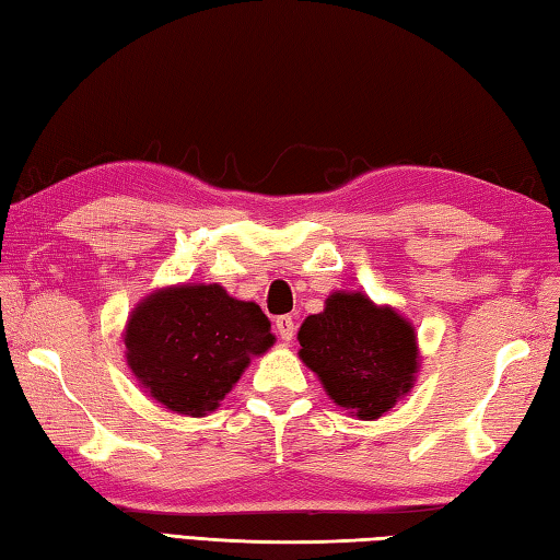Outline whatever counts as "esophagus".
I'll list each match as a JSON object with an SVG mask.
<instances>
[{
	"label": "esophagus",
	"instance_id": "34e87169",
	"mask_svg": "<svg viewBox=\"0 0 560 560\" xmlns=\"http://www.w3.org/2000/svg\"><path fill=\"white\" fill-rule=\"evenodd\" d=\"M273 325H277V332L283 342H291L293 335H296V323H293L291 315H279Z\"/></svg>",
	"mask_w": 560,
	"mask_h": 560
}]
</instances>
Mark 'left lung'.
Instances as JSON below:
<instances>
[{
	"label": "left lung",
	"mask_w": 560,
	"mask_h": 560,
	"mask_svg": "<svg viewBox=\"0 0 560 560\" xmlns=\"http://www.w3.org/2000/svg\"><path fill=\"white\" fill-rule=\"evenodd\" d=\"M299 358L325 394L362 421L409 396L419 374V338L409 318L362 291H335L299 328Z\"/></svg>",
	"instance_id": "1"
}]
</instances>
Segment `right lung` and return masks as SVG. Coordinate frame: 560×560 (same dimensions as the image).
Masks as SVG:
<instances>
[{
    "instance_id": "obj_1",
    "label": "right lung",
    "mask_w": 560,
    "mask_h": 560,
    "mask_svg": "<svg viewBox=\"0 0 560 560\" xmlns=\"http://www.w3.org/2000/svg\"><path fill=\"white\" fill-rule=\"evenodd\" d=\"M121 338L141 389L192 419L215 411L252 358L277 340L257 303L230 296L220 283H174L147 293Z\"/></svg>"
}]
</instances>
